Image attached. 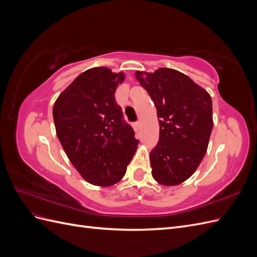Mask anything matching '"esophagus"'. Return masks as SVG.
<instances>
[{
	"label": "esophagus",
	"instance_id": "esophagus-1",
	"mask_svg": "<svg viewBox=\"0 0 257 257\" xmlns=\"http://www.w3.org/2000/svg\"><path fill=\"white\" fill-rule=\"evenodd\" d=\"M139 128H141V123H139V122L134 123V130H135L136 132H138Z\"/></svg>",
	"mask_w": 257,
	"mask_h": 257
}]
</instances>
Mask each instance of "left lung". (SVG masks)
<instances>
[{
    "mask_svg": "<svg viewBox=\"0 0 257 257\" xmlns=\"http://www.w3.org/2000/svg\"><path fill=\"white\" fill-rule=\"evenodd\" d=\"M157 107L160 139L150 153L152 177L173 186L189 179L204 159L213 127L209 93L173 68L135 73Z\"/></svg>",
    "mask_w": 257,
    "mask_h": 257,
    "instance_id": "obj_1",
    "label": "left lung"
}]
</instances>
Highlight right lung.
I'll return each mask as SVG.
<instances>
[{
  "label": "right lung",
  "mask_w": 257,
  "mask_h": 257,
  "mask_svg": "<svg viewBox=\"0 0 257 257\" xmlns=\"http://www.w3.org/2000/svg\"><path fill=\"white\" fill-rule=\"evenodd\" d=\"M124 80L125 74L108 67L87 69L53 105L59 141L77 172L93 185L118 183L137 149L134 131L122 121L114 100Z\"/></svg>",
  "instance_id": "1"
}]
</instances>
